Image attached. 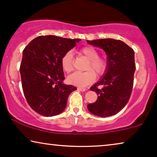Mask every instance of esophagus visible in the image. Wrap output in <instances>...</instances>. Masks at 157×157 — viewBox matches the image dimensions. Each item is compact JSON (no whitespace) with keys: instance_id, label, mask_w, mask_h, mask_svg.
I'll list each match as a JSON object with an SVG mask.
<instances>
[{"instance_id":"1","label":"esophagus","mask_w":157,"mask_h":157,"mask_svg":"<svg viewBox=\"0 0 157 157\" xmlns=\"http://www.w3.org/2000/svg\"><path fill=\"white\" fill-rule=\"evenodd\" d=\"M78 90H79V91H85L86 89L85 88H83V87H78Z\"/></svg>"}]
</instances>
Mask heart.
I'll return each instance as SVG.
<instances>
[{"label": "heart", "instance_id": "heart-1", "mask_svg": "<svg viewBox=\"0 0 157 157\" xmlns=\"http://www.w3.org/2000/svg\"><path fill=\"white\" fill-rule=\"evenodd\" d=\"M79 54L89 60L86 68L87 71L74 73L68 77V81L71 84L77 86H86L94 81L96 76V74L98 76L104 74L107 68V61L104 58L99 56V51L92 46L83 47L79 50ZM61 64L64 71L66 73L72 71L74 69V54L71 51L64 53L61 59Z\"/></svg>", "mask_w": 157, "mask_h": 157}]
</instances>
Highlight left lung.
Returning a JSON list of instances; mask_svg holds the SVG:
<instances>
[{"instance_id": "obj_1", "label": "left lung", "mask_w": 157, "mask_h": 157, "mask_svg": "<svg viewBox=\"0 0 157 157\" xmlns=\"http://www.w3.org/2000/svg\"><path fill=\"white\" fill-rule=\"evenodd\" d=\"M88 44L102 48L107 55V68L101 80L90 88L97 93L96 102L88 104L93 114L107 117L117 114L127 104L134 84L136 70L134 51L120 40L104 38L87 40ZM98 85H102L98 89Z\"/></svg>"}]
</instances>
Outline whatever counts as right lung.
Returning a JSON list of instances; mask_svg holds the SVG:
<instances>
[{
	"mask_svg": "<svg viewBox=\"0 0 157 157\" xmlns=\"http://www.w3.org/2000/svg\"><path fill=\"white\" fill-rule=\"evenodd\" d=\"M79 40L40 36L23 50L20 66L23 91L28 104L39 114L48 117L63 112L69 94L77 89L63 83L61 59Z\"/></svg>",
	"mask_w": 157,
	"mask_h": 157,
	"instance_id": "right-lung-1",
	"label": "right lung"
}]
</instances>
